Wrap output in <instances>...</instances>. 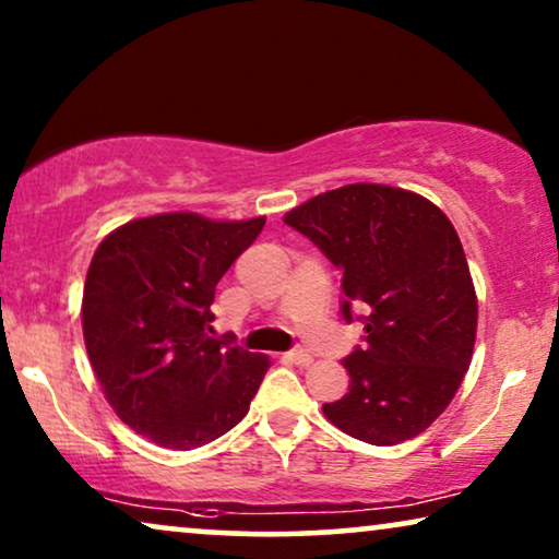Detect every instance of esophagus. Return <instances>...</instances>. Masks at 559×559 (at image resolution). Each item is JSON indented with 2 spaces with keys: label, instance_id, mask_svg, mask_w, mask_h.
Returning <instances> with one entry per match:
<instances>
[{
  "label": "esophagus",
  "instance_id": "esophagus-1",
  "mask_svg": "<svg viewBox=\"0 0 559 559\" xmlns=\"http://www.w3.org/2000/svg\"><path fill=\"white\" fill-rule=\"evenodd\" d=\"M285 358H287L289 364H295V366H310L312 364V356L308 354V350H302V348L289 350V354H285Z\"/></svg>",
  "mask_w": 559,
  "mask_h": 559
}]
</instances>
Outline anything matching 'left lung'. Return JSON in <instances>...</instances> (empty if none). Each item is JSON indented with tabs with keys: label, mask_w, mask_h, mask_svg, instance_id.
<instances>
[{
	"label": "left lung",
	"mask_w": 559,
	"mask_h": 559,
	"mask_svg": "<svg viewBox=\"0 0 559 559\" xmlns=\"http://www.w3.org/2000/svg\"><path fill=\"white\" fill-rule=\"evenodd\" d=\"M285 224L343 272V318L364 346L343 366L350 389L325 417L369 445L425 432L471 366L478 300L461 239L438 205L409 190L356 182L310 198Z\"/></svg>",
	"instance_id": "left-lung-1"
}]
</instances>
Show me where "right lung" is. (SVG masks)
Returning a JSON list of instances; mask_svg holds the SVG:
<instances>
[{"label":"right lung","mask_w":559,"mask_h":559,"mask_svg":"<svg viewBox=\"0 0 559 559\" xmlns=\"http://www.w3.org/2000/svg\"><path fill=\"white\" fill-rule=\"evenodd\" d=\"M264 218L159 213L98 243L83 287V341L106 400L134 432L193 450L239 425L270 358L211 338L216 285Z\"/></svg>","instance_id":"right-lung-1"}]
</instances>
